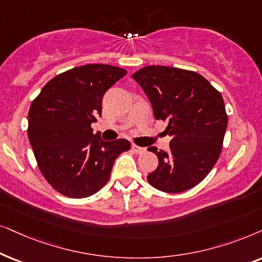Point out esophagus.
<instances>
[{
    "label": "esophagus",
    "mask_w": 262,
    "mask_h": 262,
    "mask_svg": "<svg viewBox=\"0 0 262 262\" xmlns=\"http://www.w3.org/2000/svg\"><path fill=\"white\" fill-rule=\"evenodd\" d=\"M132 148H133V151L135 153H138V155H141V153H144L146 151L145 147H140V146H137V145L132 146Z\"/></svg>",
    "instance_id": "obj_1"
}]
</instances>
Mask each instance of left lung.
Returning <instances> with one entry per match:
<instances>
[{
  "instance_id": "obj_1",
  "label": "left lung",
  "mask_w": 262,
  "mask_h": 262,
  "mask_svg": "<svg viewBox=\"0 0 262 262\" xmlns=\"http://www.w3.org/2000/svg\"><path fill=\"white\" fill-rule=\"evenodd\" d=\"M141 86L157 120L167 122L169 151L148 148L158 167L148 173L152 187L165 193L190 189L208 175L222 152L228 115L221 93L198 73L147 66L132 75Z\"/></svg>"
}]
</instances>
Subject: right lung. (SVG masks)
I'll use <instances>...</instances> for the list:
<instances>
[{
    "label": "right lung",
    "mask_w": 262,
    "mask_h": 262,
    "mask_svg": "<svg viewBox=\"0 0 262 262\" xmlns=\"http://www.w3.org/2000/svg\"><path fill=\"white\" fill-rule=\"evenodd\" d=\"M127 74L109 64H85L51 79L31 104L30 144L40 172L58 193L81 199L109 180L125 139L104 141L91 124L102 115L104 93Z\"/></svg>",
    "instance_id": "obj_1"
}]
</instances>
